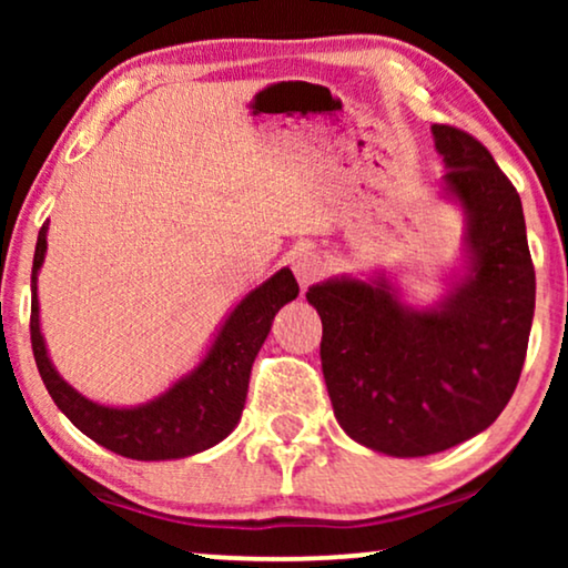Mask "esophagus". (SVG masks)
<instances>
[{
    "instance_id": "1",
    "label": "esophagus",
    "mask_w": 568,
    "mask_h": 568,
    "mask_svg": "<svg viewBox=\"0 0 568 568\" xmlns=\"http://www.w3.org/2000/svg\"><path fill=\"white\" fill-rule=\"evenodd\" d=\"M325 266H328V263H325V258L317 251H300L292 261L294 276H297V282L302 286H310L315 278H321L325 274Z\"/></svg>"
}]
</instances>
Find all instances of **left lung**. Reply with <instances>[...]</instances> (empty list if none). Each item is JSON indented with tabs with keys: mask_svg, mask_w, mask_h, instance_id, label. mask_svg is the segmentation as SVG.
<instances>
[{
	"mask_svg": "<svg viewBox=\"0 0 568 568\" xmlns=\"http://www.w3.org/2000/svg\"><path fill=\"white\" fill-rule=\"evenodd\" d=\"M439 196L465 216L463 268L434 305L403 300L387 271L307 290L321 362L348 437L390 457L442 453L488 429L515 393L535 313L523 201L478 139L432 126Z\"/></svg>",
	"mask_w": 568,
	"mask_h": 568,
	"instance_id": "obj_1",
	"label": "left lung"
}]
</instances>
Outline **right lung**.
<instances>
[{
    "mask_svg": "<svg viewBox=\"0 0 568 568\" xmlns=\"http://www.w3.org/2000/svg\"><path fill=\"white\" fill-rule=\"evenodd\" d=\"M49 222L38 232L33 276H30V344L45 390L61 414L100 447L131 460H178L220 445L243 416L247 383L255 356L266 341L271 323L286 302L300 294L290 268L255 286L224 315L196 367L178 377L168 390L139 406H105L74 390L53 367L41 333L38 271L45 261Z\"/></svg>",
    "mask_w": 568,
    "mask_h": 568,
    "instance_id": "add662e5",
    "label": "right lung"
}]
</instances>
